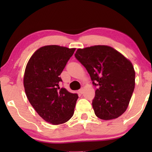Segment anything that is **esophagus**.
I'll return each mask as SVG.
<instances>
[{
    "instance_id": "esophagus-1",
    "label": "esophagus",
    "mask_w": 152,
    "mask_h": 152,
    "mask_svg": "<svg viewBox=\"0 0 152 152\" xmlns=\"http://www.w3.org/2000/svg\"><path fill=\"white\" fill-rule=\"evenodd\" d=\"M83 91H84V89H83V88H80V90H79V92H80V94H82V93H83Z\"/></svg>"
}]
</instances>
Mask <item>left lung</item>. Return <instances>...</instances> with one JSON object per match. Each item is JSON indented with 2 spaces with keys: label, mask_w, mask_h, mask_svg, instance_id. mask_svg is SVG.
Listing matches in <instances>:
<instances>
[{
  "label": "left lung",
  "mask_w": 152,
  "mask_h": 152,
  "mask_svg": "<svg viewBox=\"0 0 152 152\" xmlns=\"http://www.w3.org/2000/svg\"><path fill=\"white\" fill-rule=\"evenodd\" d=\"M75 57L86 68L93 84L97 86L92 102L97 117L109 120L123 114L135 87L132 62L107 45L78 49Z\"/></svg>",
  "instance_id": "obj_1"
}]
</instances>
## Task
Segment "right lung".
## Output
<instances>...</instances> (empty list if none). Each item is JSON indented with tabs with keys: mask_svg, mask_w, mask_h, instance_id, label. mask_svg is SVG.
I'll list each match as a JSON object with an SVG mask.
<instances>
[{
	"mask_svg": "<svg viewBox=\"0 0 152 152\" xmlns=\"http://www.w3.org/2000/svg\"><path fill=\"white\" fill-rule=\"evenodd\" d=\"M75 48L45 45L33 54L25 70L23 84L26 96L45 121L60 124L74 114L77 93L60 88V75Z\"/></svg>",
	"mask_w": 152,
	"mask_h": 152,
	"instance_id": "add662e5",
	"label": "right lung"
}]
</instances>
